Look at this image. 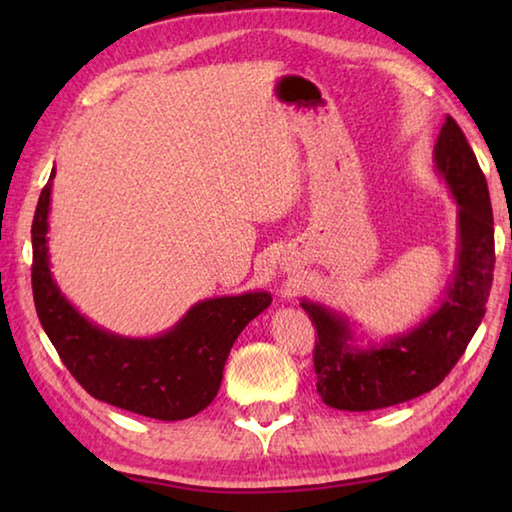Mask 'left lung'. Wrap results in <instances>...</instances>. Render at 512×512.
Wrapping results in <instances>:
<instances>
[{
  "mask_svg": "<svg viewBox=\"0 0 512 512\" xmlns=\"http://www.w3.org/2000/svg\"><path fill=\"white\" fill-rule=\"evenodd\" d=\"M433 167L458 205L456 271L438 309L409 332L361 348L343 314L320 302H300L318 334L316 391L332 409L375 411L433 391L481 325L495 271L492 205L476 155L452 117L433 146Z\"/></svg>",
  "mask_w": 512,
  "mask_h": 512,
  "instance_id": "obj_1",
  "label": "left lung"
}]
</instances>
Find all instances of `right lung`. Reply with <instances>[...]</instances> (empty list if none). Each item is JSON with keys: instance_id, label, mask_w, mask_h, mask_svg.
Returning a JSON list of instances; mask_svg holds the SVG:
<instances>
[{"instance_id": "add662e5", "label": "right lung", "mask_w": 512, "mask_h": 512, "mask_svg": "<svg viewBox=\"0 0 512 512\" xmlns=\"http://www.w3.org/2000/svg\"><path fill=\"white\" fill-rule=\"evenodd\" d=\"M49 183L33 216V300L49 341L94 400L146 418H192L219 393L232 343L271 305L268 291L201 300L167 332L151 339L112 334L85 318L63 293L49 266Z\"/></svg>"}]
</instances>
